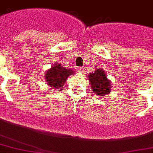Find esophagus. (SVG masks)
<instances>
[{
    "label": "esophagus",
    "instance_id": "34e87169",
    "mask_svg": "<svg viewBox=\"0 0 153 153\" xmlns=\"http://www.w3.org/2000/svg\"><path fill=\"white\" fill-rule=\"evenodd\" d=\"M78 70H79V72H80V73H82V72L84 71V69L82 68V67H79V68L78 69Z\"/></svg>",
    "mask_w": 153,
    "mask_h": 153
}]
</instances>
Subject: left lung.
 <instances>
[{
  "label": "left lung",
  "instance_id": "left-lung-1",
  "mask_svg": "<svg viewBox=\"0 0 153 153\" xmlns=\"http://www.w3.org/2000/svg\"><path fill=\"white\" fill-rule=\"evenodd\" d=\"M91 88L95 95L104 96L110 94L111 91V82L108 79L104 70L95 69L93 73L88 74Z\"/></svg>",
  "mask_w": 153,
  "mask_h": 153
}]
</instances>
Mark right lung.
Masks as SVG:
<instances>
[{
    "instance_id": "right-lung-1",
    "label": "right lung",
    "mask_w": 153,
    "mask_h": 153,
    "mask_svg": "<svg viewBox=\"0 0 153 153\" xmlns=\"http://www.w3.org/2000/svg\"><path fill=\"white\" fill-rule=\"evenodd\" d=\"M74 74V70L65 68L58 62H54L51 69L47 70L45 74L46 84L54 90H60L64 86L69 76Z\"/></svg>"
}]
</instances>
